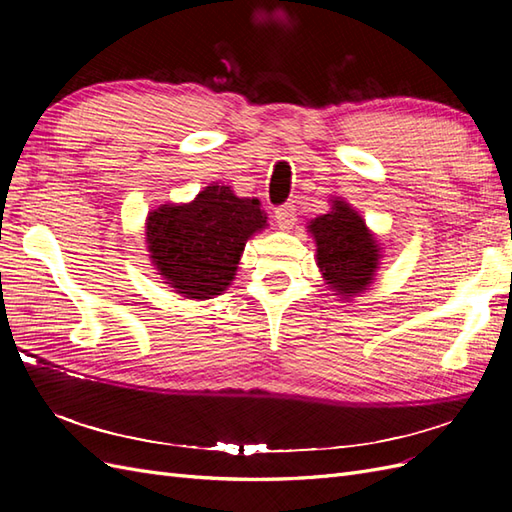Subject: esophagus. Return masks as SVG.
Here are the masks:
<instances>
[{
	"label": "esophagus",
	"mask_w": 512,
	"mask_h": 512,
	"mask_svg": "<svg viewBox=\"0 0 512 512\" xmlns=\"http://www.w3.org/2000/svg\"><path fill=\"white\" fill-rule=\"evenodd\" d=\"M275 220L277 224H280V228L288 230L292 228V224L297 222V207H294V203H284L275 209Z\"/></svg>",
	"instance_id": "1"
}]
</instances>
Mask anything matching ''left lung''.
<instances>
[{"instance_id":"left-lung-1","label":"left lung","mask_w":512,"mask_h":512,"mask_svg":"<svg viewBox=\"0 0 512 512\" xmlns=\"http://www.w3.org/2000/svg\"><path fill=\"white\" fill-rule=\"evenodd\" d=\"M309 232L318 245V267L337 294L348 299L371 284L380 258L378 243L350 205L335 200L333 211L309 222Z\"/></svg>"}]
</instances>
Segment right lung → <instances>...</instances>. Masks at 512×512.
I'll list each match as a JSON object with an SVG mask.
<instances>
[{
	"label": "right lung",
	"mask_w": 512,
	"mask_h": 512,
	"mask_svg": "<svg viewBox=\"0 0 512 512\" xmlns=\"http://www.w3.org/2000/svg\"><path fill=\"white\" fill-rule=\"evenodd\" d=\"M267 215L256 198L209 185L190 205H162L147 218L153 265L166 284L190 299H211L235 280L243 247Z\"/></svg>",
	"instance_id": "add662e5"
}]
</instances>
